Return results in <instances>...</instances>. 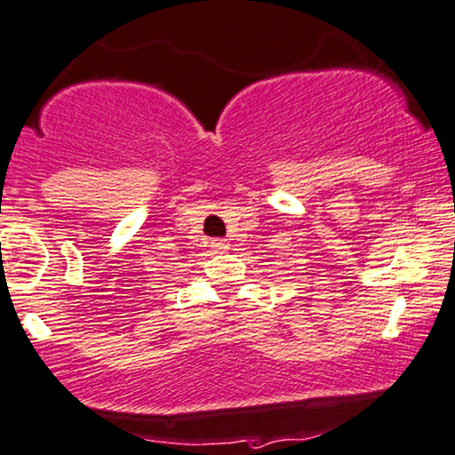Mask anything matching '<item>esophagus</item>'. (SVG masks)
<instances>
[{"label": "esophagus", "mask_w": 455, "mask_h": 455, "mask_svg": "<svg viewBox=\"0 0 455 455\" xmlns=\"http://www.w3.org/2000/svg\"><path fill=\"white\" fill-rule=\"evenodd\" d=\"M210 243H212V247H214V250H218V251L228 250V241H227V239H212Z\"/></svg>", "instance_id": "obj_1"}]
</instances>
